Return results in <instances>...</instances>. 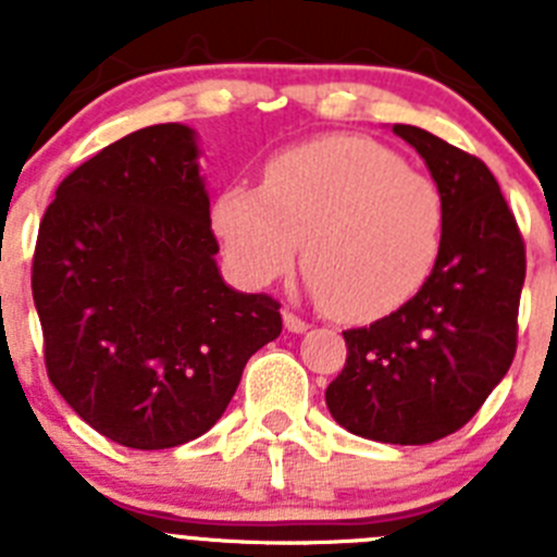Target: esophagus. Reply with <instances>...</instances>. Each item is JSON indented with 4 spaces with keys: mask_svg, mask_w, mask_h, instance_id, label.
<instances>
[{
    "mask_svg": "<svg viewBox=\"0 0 557 557\" xmlns=\"http://www.w3.org/2000/svg\"><path fill=\"white\" fill-rule=\"evenodd\" d=\"M284 329L293 334H301V332H307V321H301L298 314L289 312V309H284Z\"/></svg>",
    "mask_w": 557,
    "mask_h": 557,
    "instance_id": "esophagus-1",
    "label": "esophagus"
}]
</instances>
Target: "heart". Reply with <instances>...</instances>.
<instances>
[{"label": "heart", "instance_id": "heart-1", "mask_svg": "<svg viewBox=\"0 0 557 557\" xmlns=\"http://www.w3.org/2000/svg\"><path fill=\"white\" fill-rule=\"evenodd\" d=\"M435 181L362 136H323L268 161L262 191L231 186L211 228L236 278L268 287L301 256L309 284L343 321L366 323L424 287L444 245Z\"/></svg>", "mask_w": 557, "mask_h": 557}]
</instances>
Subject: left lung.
<instances>
[{"instance_id": "obj_1", "label": "left lung", "mask_w": 557, "mask_h": 557, "mask_svg": "<svg viewBox=\"0 0 557 557\" xmlns=\"http://www.w3.org/2000/svg\"><path fill=\"white\" fill-rule=\"evenodd\" d=\"M393 133L416 147L444 195V245L405 307L343 332L348 357L326 405L354 435L421 446L469 424L508 373L528 259L488 166L421 127Z\"/></svg>"}]
</instances>
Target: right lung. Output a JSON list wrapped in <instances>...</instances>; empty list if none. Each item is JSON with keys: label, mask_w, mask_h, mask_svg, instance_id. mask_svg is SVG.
I'll use <instances>...</instances> for the list:
<instances>
[{"label": "right lung", "mask_w": 557, "mask_h": 557, "mask_svg": "<svg viewBox=\"0 0 557 557\" xmlns=\"http://www.w3.org/2000/svg\"><path fill=\"white\" fill-rule=\"evenodd\" d=\"M195 131L141 127L69 172L38 225L33 301L49 382L127 449L195 441L245 362L282 334V304L220 275Z\"/></svg>", "instance_id": "obj_1"}]
</instances>
